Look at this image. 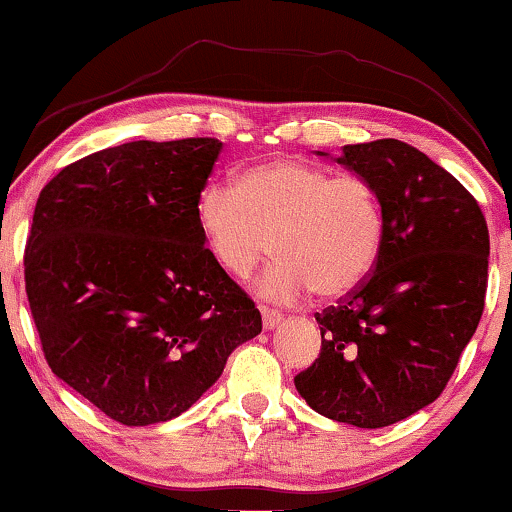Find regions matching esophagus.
<instances>
[{
  "label": "esophagus",
  "instance_id": "1",
  "mask_svg": "<svg viewBox=\"0 0 512 512\" xmlns=\"http://www.w3.org/2000/svg\"><path fill=\"white\" fill-rule=\"evenodd\" d=\"M261 317H263V329L265 331L275 329L277 324L282 322V315L275 313V310H270V308H261Z\"/></svg>",
  "mask_w": 512,
  "mask_h": 512
}]
</instances>
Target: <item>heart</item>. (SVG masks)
<instances>
[{"label":"heart","instance_id":"heart-1","mask_svg":"<svg viewBox=\"0 0 512 512\" xmlns=\"http://www.w3.org/2000/svg\"><path fill=\"white\" fill-rule=\"evenodd\" d=\"M195 221L211 261L232 280H247L272 237L280 261L256 291L280 305L301 303L313 291L348 296L367 280L383 242L374 185L296 159L242 169L235 188L207 183L197 195Z\"/></svg>","mask_w":512,"mask_h":512}]
</instances>
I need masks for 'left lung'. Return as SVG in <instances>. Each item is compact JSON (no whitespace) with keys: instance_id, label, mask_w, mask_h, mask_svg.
I'll use <instances>...</instances> for the list:
<instances>
[{"instance_id":"obj_1","label":"left lung","mask_w":512,"mask_h":512,"mask_svg":"<svg viewBox=\"0 0 512 512\" xmlns=\"http://www.w3.org/2000/svg\"><path fill=\"white\" fill-rule=\"evenodd\" d=\"M331 159L374 185L383 242L369 280L315 315L320 357L294 386L331 421L386 428L440 397L473 338L489 230L475 197L414 145L381 138Z\"/></svg>"}]
</instances>
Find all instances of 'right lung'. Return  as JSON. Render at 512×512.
<instances>
[{"label": "right lung", "mask_w": 512, "mask_h": 512, "mask_svg": "<svg viewBox=\"0 0 512 512\" xmlns=\"http://www.w3.org/2000/svg\"><path fill=\"white\" fill-rule=\"evenodd\" d=\"M221 150L216 138L124 143L39 192L25 291L44 357L124 426L181 416L261 334L254 301L211 261L195 221Z\"/></svg>", "instance_id": "obj_1"}]
</instances>
